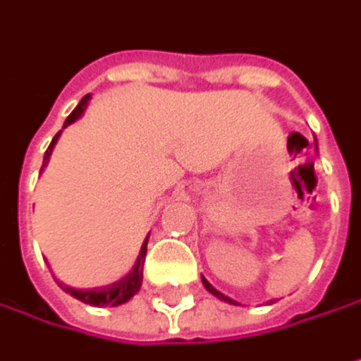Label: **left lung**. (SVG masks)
Returning a JSON list of instances; mask_svg holds the SVG:
<instances>
[{"label":"left lung","mask_w":361,"mask_h":361,"mask_svg":"<svg viewBox=\"0 0 361 361\" xmlns=\"http://www.w3.org/2000/svg\"><path fill=\"white\" fill-rule=\"evenodd\" d=\"M201 280H203V287H205V289H207V291H209V293H212V295H216V298H218V300H222V302H226V304H235V306H240V304H238V302H235V300H231V298H228V295H224V293H220V291H218V289H214V287H212V285H209V282H207V280H205V278H203V276H201Z\"/></svg>","instance_id":"1"}]
</instances>
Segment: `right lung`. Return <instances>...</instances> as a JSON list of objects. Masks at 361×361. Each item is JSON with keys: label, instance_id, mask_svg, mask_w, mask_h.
Masks as SVG:
<instances>
[{"label": "right lung", "instance_id": "1", "mask_svg": "<svg viewBox=\"0 0 361 361\" xmlns=\"http://www.w3.org/2000/svg\"><path fill=\"white\" fill-rule=\"evenodd\" d=\"M87 102H90V96H85L79 104H76V109L66 117L63 128H68L70 123H74L76 119H79V117L85 113ZM59 135H61V133H57V135L53 137V141H51L49 149L44 152L42 169L49 164V158H51V154H53V147H55V143H57ZM147 240H149V235L145 238V242H143V246H141V252H139V257H137L135 267H133L130 271H128L123 278H119V280L111 282V285L94 287V289H74V287L63 285V282H61L59 278H55V282H57V285H59L66 293H70L72 298L81 300V302H85V304H90V306H100V308H102V306H111V308H113V306L126 304L128 300H133V298L139 293V289H141V282H143V259H145V255H147Z\"/></svg>", "mask_w": 361, "mask_h": 361}]
</instances>
